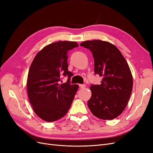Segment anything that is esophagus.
<instances>
[{"instance_id":"1","label":"esophagus","mask_w":153,"mask_h":153,"mask_svg":"<svg viewBox=\"0 0 153 153\" xmlns=\"http://www.w3.org/2000/svg\"><path fill=\"white\" fill-rule=\"evenodd\" d=\"M79 86H80V87L81 88V89H84V88L85 87V84H79Z\"/></svg>"}]
</instances>
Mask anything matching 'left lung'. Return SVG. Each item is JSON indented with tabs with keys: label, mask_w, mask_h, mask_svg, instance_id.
<instances>
[{
	"label": "left lung",
	"mask_w": 153,
	"mask_h": 153,
	"mask_svg": "<svg viewBox=\"0 0 153 153\" xmlns=\"http://www.w3.org/2000/svg\"><path fill=\"white\" fill-rule=\"evenodd\" d=\"M80 45L91 51L94 73L102 77L100 85L90 87L88 107L103 120L118 117L126 108L133 89V77L126 59L113 44L101 40L85 41Z\"/></svg>",
	"instance_id": "1"
}]
</instances>
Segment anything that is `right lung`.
Listing matches in <instances>:
<instances>
[{"label": "right lung", "mask_w": 153, "mask_h": 153, "mask_svg": "<svg viewBox=\"0 0 153 153\" xmlns=\"http://www.w3.org/2000/svg\"><path fill=\"white\" fill-rule=\"evenodd\" d=\"M75 41H57L45 47L36 54L27 77L30 103L38 116L47 122L63 117L70 108L78 85L69 83L73 74L68 71V50L78 47ZM62 75L67 82L59 84Z\"/></svg>", "instance_id": "obj_1"}]
</instances>
